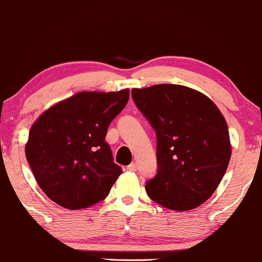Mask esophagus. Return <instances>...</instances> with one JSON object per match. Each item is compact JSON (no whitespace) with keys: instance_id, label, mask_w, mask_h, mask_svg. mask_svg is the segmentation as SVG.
I'll list each match as a JSON object with an SVG mask.
<instances>
[{"instance_id":"obj_1","label":"esophagus","mask_w":262,"mask_h":262,"mask_svg":"<svg viewBox=\"0 0 262 262\" xmlns=\"http://www.w3.org/2000/svg\"><path fill=\"white\" fill-rule=\"evenodd\" d=\"M127 169L131 170V171H136V170H137V164H136L135 162H132L130 166L127 167Z\"/></svg>"}]
</instances>
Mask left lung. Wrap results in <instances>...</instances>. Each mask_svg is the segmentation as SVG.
Listing matches in <instances>:
<instances>
[{"label": "left lung", "mask_w": 262, "mask_h": 262, "mask_svg": "<svg viewBox=\"0 0 262 262\" xmlns=\"http://www.w3.org/2000/svg\"><path fill=\"white\" fill-rule=\"evenodd\" d=\"M131 93L156 132L159 168L145 184L149 198L174 211L202 205L216 191L231 156L221 111L206 95L180 84Z\"/></svg>", "instance_id": "obj_1"}]
</instances>
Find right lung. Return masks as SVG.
Masks as SVG:
<instances>
[{"instance_id": "1", "label": "right lung", "mask_w": 262, "mask_h": 262, "mask_svg": "<svg viewBox=\"0 0 262 262\" xmlns=\"http://www.w3.org/2000/svg\"><path fill=\"white\" fill-rule=\"evenodd\" d=\"M128 98V89L81 92L50 107L32 125L26 159L52 202L80 210L108 195L123 170L105 138Z\"/></svg>"}]
</instances>
